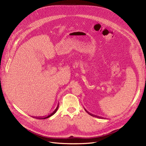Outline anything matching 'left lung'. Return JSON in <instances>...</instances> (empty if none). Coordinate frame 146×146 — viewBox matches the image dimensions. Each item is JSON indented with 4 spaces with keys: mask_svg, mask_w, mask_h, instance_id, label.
I'll use <instances>...</instances> for the list:
<instances>
[{
    "mask_svg": "<svg viewBox=\"0 0 146 146\" xmlns=\"http://www.w3.org/2000/svg\"><path fill=\"white\" fill-rule=\"evenodd\" d=\"M85 110L86 111V112H87V113H88L89 115H91V116H95V115H92V114H91V113H90L88 112H87V111L86 109H85Z\"/></svg>",
    "mask_w": 146,
    "mask_h": 146,
    "instance_id": "1",
    "label": "left lung"
}]
</instances>
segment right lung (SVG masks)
I'll return each instance as SVG.
<instances>
[{"label":"right lung","mask_w":146,"mask_h":146,"mask_svg":"<svg viewBox=\"0 0 146 146\" xmlns=\"http://www.w3.org/2000/svg\"><path fill=\"white\" fill-rule=\"evenodd\" d=\"M58 108H59V104H58V106H57L56 109H55V110L53 111V112L52 113H51L50 114H49V115H47V116H43V117H36V118H38V119H46V118H48V117H50L51 116H52L53 115H54L55 113L56 112V111H57V110H58Z\"/></svg>","instance_id":"obj_1"}]
</instances>
